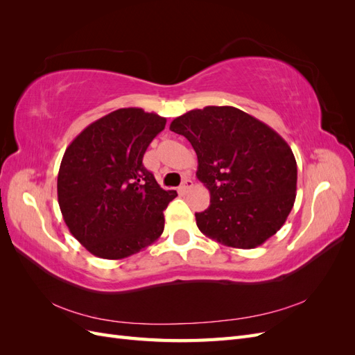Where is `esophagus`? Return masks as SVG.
I'll use <instances>...</instances> for the list:
<instances>
[{
	"label": "esophagus",
	"instance_id": "1",
	"mask_svg": "<svg viewBox=\"0 0 355 355\" xmlns=\"http://www.w3.org/2000/svg\"><path fill=\"white\" fill-rule=\"evenodd\" d=\"M192 187H194V182H192L191 179H185L184 182H182V185H180V192H184V194H185V192H188Z\"/></svg>",
	"mask_w": 355,
	"mask_h": 355
}]
</instances>
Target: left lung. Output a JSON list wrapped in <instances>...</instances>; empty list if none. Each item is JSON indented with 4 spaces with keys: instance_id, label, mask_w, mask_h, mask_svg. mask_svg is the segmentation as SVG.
<instances>
[{
    "instance_id": "8db88e82",
    "label": "left lung",
    "mask_w": 355,
    "mask_h": 355,
    "mask_svg": "<svg viewBox=\"0 0 355 355\" xmlns=\"http://www.w3.org/2000/svg\"><path fill=\"white\" fill-rule=\"evenodd\" d=\"M198 158L197 178L210 206L196 213L206 237L235 249H254L280 230L296 198L292 148L270 125L234 106H206L175 118Z\"/></svg>"
}]
</instances>
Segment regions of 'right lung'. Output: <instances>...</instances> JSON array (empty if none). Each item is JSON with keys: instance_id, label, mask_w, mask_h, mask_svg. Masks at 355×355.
<instances>
[{"instance_id": "1", "label": "right lung", "mask_w": 355, "mask_h": 355, "mask_svg": "<svg viewBox=\"0 0 355 355\" xmlns=\"http://www.w3.org/2000/svg\"><path fill=\"white\" fill-rule=\"evenodd\" d=\"M166 118L141 108H121L90 125L63 154L58 201L71 234L92 254L124 259L159 239L167 204L164 191L144 164Z\"/></svg>"}]
</instances>
